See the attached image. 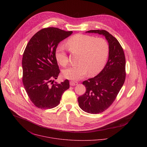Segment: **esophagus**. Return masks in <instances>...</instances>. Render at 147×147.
<instances>
[{
    "mask_svg": "<svg viewBox=\"0 0 147 147\" xmlns=\"http://www.w3.org/2000/svg\"><path fill=\"white\" fill-rule=\"evenodd\" d=\"M69 84H70L71 86H75V85H76L78 84V82H75V81H71Z\"/></svg>",
    "mask_w": 147,
    "mask_h": 147,
    "instance_id": "esophagus-1",
    "label": "esophagus"
}]
</instances>
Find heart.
<instances>
[{
    "label": "heart",
    "mask_w": 147,
    "mask_h": 147,
    "mask_svg": "<svg viewBox=\"0 0 147 147\" xmlns=\"http://www.w3.org/2000/svg\"><path fill=\"white\" fill-rule=\"evenodd\" d=\"M66 44L72 54H79L80 55L78 65L63 71V76L65 78L79 80L88 72L90 75H96L104 67L109 53V45L104 38L78 34L69 38ZM55 58L63 67L69 63V58L64 46L57 48Z\"/></svg>",
    "instance_id": "heart-1"
}]
</instances>
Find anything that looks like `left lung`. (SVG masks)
<instances>
[{
	"label": "left lung",
	"mask_w": 147,
	"mask_h": 147,
	"mask_svg": "<svg viewBox=\"0 0 147 147\" xmlns=\"http://www.w3.org/2000/svg\"><path fill=\"white\" fill-rule=\"evenodd\" d=\"M104 36L109 43V58L104 69L95 77L83 82L86 92L79 96L80 107L88 113L98 114L104 111L115 100L126 79V59L118 41L105 30H91Z\"/></svg>",
	"instance_id": "left-lung-1"
}]
</instances>
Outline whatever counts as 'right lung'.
<instances>
[{
    "instance_id": "1",
    "label": "right lung",
    "mask_w": 147,
    "mask_h": 147,
    "mask_svg": "<svg viewBox=\"0 0 147 147\" xmlns=\"http://www.w3.org/2000/svg\"><path fill=\"white\" fill-rule=\"evenodd\" d=\"M72 31L57 28H43L28 43L22 59V83L31 101L36 107L52 109L60 103L64 92L69 88L68 80L55 82L60 70L55 58L59 43Z\"/></svg>"
}]
</instances>
